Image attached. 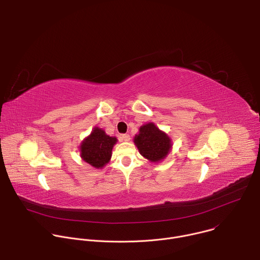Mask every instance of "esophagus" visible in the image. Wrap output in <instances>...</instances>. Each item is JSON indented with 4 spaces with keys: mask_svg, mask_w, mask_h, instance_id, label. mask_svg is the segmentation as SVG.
Segmentation results:
<instances>
[{
    "mask_svg": "<svg viewBox=\"0 0 260 260\" xmlns=\"http://www.w3.org/2000/svg\"><path fill=\"white\" fill-rule=\"evenodd\" d=\"M121 139H122L124 142H128V141L131 140V137H129L128 134H123V135L121 136Z\"/></svg>",
    "mask_w": 260,
    "mask_h": 260,
    "instance_id": "esophagus-1",
    "label": "esophagus"
}]
</instances>
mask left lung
Segmentation results:
<instances>
[{
    "mask_svg": "<svg viewBox=\"0 0 260 260\" xmlns=\"http://www.w3.org/2000/svg\"><path fill=\"white\" fill-rule=\"evenodd\" d=\"M135 144L140 153L150 161L164 159L172 147L171 139L152 122L140 127L139 135L135 137Z\"/></svg>",
    "mask_w": 260,
    "mask_h": 260,
    "instance_id": "1",
    "label": "left lung"
}]
</instances>
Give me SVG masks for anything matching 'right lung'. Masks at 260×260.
<instances>
[{
  "label": "right lung",
  "mask_w": 260,
  "mask_h": 260,
  "mask_svg": "<svg viewBox=\"0 0 260 260\" xmlns=\"http://www.w3.org/2000/svg\"><path fill=\"white\" fill-rule=\"evenodd\" d=\"M116 141V138L110 137L103 129L95 127L80 146L81 157L93 168H103L110 160Z\"/></svg>",
  "instance_id": "1"
}]
</instances>
